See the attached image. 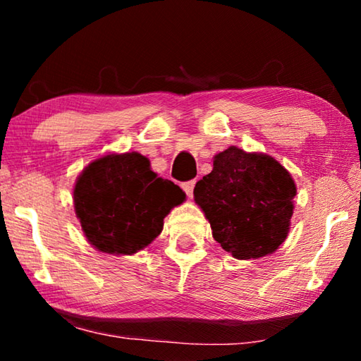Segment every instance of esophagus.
<instances>
[{
    "instance_id": "obj_1",
    "label": "esophagus",
    "mask_w": 361,
    "mask_h": 361,
    "mask_svg": "<svg viewBox=\"0 0 361 361\" xmlns=\"http://www.w3.org/2000/svg\"><path fill=\"white\" fill-rule=\"evenodd\" d=\"M194 186H195V181L194 180H191V181H186V183H183L181 185V188H183V191L186 192V195L188 197H192V192H194Z\"/></svg>"
}]
</instances>
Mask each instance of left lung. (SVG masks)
<instances>
[{
    "instance_id": "obj_1",
    "label": "left lung",
    "mask_w": 361,
    "mask_h": 361,
    "mask_svg": "<svg viewBox=\"0 0 361 361\" xmlns=\"http://www.w3.org/2000/svg\"><path fill=\"white\" fill-rule=\"evenodd\" d=\"M296 185L276 159L231 146L195 183L194 200L212 234L237 259H256L282 245L290 231Z\"/></svg>"
}]
</instances>
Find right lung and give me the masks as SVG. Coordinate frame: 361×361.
Instances as JSON below:
<instances>
[{
    "label": "right lung",
    "mask_w": 361,
    "mask_h": 361,
    "mask_svg": "<svg viewBox=\"0 0 361 361\" xmlns=\"http://www.w3.org/2000/svg\"><path fill=\"white\" fill-rule=\"evenodd\" d=\"M186 194L159 178L138 152L106 154L78 176L75 212L90 245L109 255H133L161 234L173 207Z\"/></svg>",
    "instance_id": "1"
}]
</instances>
